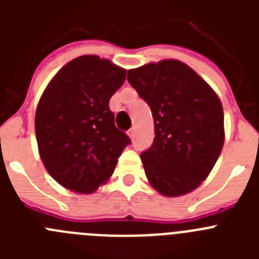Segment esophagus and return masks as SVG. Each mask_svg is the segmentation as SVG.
I'll use <instances>...</instances> for the list:
<instances>
[{"label":"esophagus","instance_id":"esophagus-1","mask_svg":"<svg viewBox=\"0 0 259 259\" xmlns=\"http://www.w3.org/2000/svg\"><path fill=\"white\" fill-rule=\"evenodd\" d=\"M135 135H136V130H135V128H131V130L128 131V136L131 137V139H134Z\"/></svg>","mask_w":259,"mask_h":259}]
</instances>
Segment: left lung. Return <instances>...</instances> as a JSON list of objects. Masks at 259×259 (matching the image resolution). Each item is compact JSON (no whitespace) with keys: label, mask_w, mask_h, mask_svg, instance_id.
Returning <instances> with one entry per match:
<instances>
[{"label":"left lung","mask_w":259,"mask_h":259,"mask_svg":"<svg viewBox=\"0 0 259 259\" xmlns=\"http://www.w3.org/2000/svg\"><path fill=\"white\" fill-rule=\"evenodd\" d=\"M127 79L154 119V141L141 153L150 185L167 197L189 193L206 179L221 155V100L196 71L176 59L132 68Z\"/></svg>","instance_id":"left-lung-1"}]
</instances>
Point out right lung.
<instances>
[{"mask_svg": "<svg viewBox=\"0 0 259 259\" xmlns=\"http://www.w3.org/2000/svg\"><path fill=\"white\" fill-rule=\"evenodd\" d=\"M124 68L81 56L50 80L35 116L41 161L53 179L76 193H93L113 175L130 137L109 107L125 80Z\"/></svg>", "mask_w": 259, "mask_h": 259, "instance_id": "add662e5", "label": "right lung"}]
</instances>
